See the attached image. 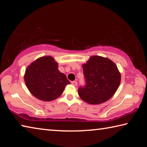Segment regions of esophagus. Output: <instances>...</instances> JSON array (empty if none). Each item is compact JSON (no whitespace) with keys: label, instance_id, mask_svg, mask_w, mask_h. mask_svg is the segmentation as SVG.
<instances>
[{"label":"esophagus","instance_id":"obj_1","mask_svg":"<svg viewBox=\"0 0 147 147\" xmlns=\"http://www.w3.org/2000/svg\"><path fill=\"white\" fill-rule=\"evenodd\" d=\"M71 84H72V85H73L74 86H77V82L76 81L71 82Z\"/></svg>","mask_w":147,"mask_h":147}]
</instances>
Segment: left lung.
I'll return each instance as SVG.
<instances>
[{
  "label": "left lung",
  "mask_w": 147,
  "mask_h": 147,
  "mask_svg": "<svg viewBox=\"0 0 147 147\" xmlns=\"http://www.w3.org/2000/svg\"><path fill=\"white\" fill-rule=\"evenodd\" d=\"M82 67L86 85L78 88L80 97L91 104L103 103L112 97L121 82L115 63L108 58L93 56Z\"/></svg>",
  "instance_id": "left-lung-1"
}]
</instances>
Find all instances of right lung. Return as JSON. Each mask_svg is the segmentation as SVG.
<instances>
[{
  "label": "right lung",
  "mask_w": 147,
  "mask_h": 147,
  "mask_svg": "<svg viewBox=\"0 0 147 147\" xmlns=\"http://www.w3.org/2000/svg\"><path fill=\"white\" fill-rule=\"evenodd\" d=\"M58 67V63L52 56L41 57L28 66L24 82L35 97L43 101L53 100L70 84L65 74L59 71Z\"/></svg>",
  "instance_id": "add662e5"
}]
</instances>
